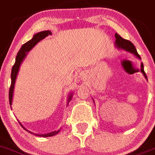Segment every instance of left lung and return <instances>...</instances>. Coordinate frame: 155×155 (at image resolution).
<instances>
[{
	"label": "left lung",
	"instance_id": "8db88e82",
	"mask_svg": "<svg viewBox=\"0 0 155 155\" xmlns=\"http://www.w3.org/2000/svg\"><path fill=\"white\" fill-rule=\"evenodd\" d=\"M115 38H116V41H115V45L117 46V48H120V49L124 50V51H127V52H130V53L133 54L135 56L137 57L138 58L140 59V56L139 55V54L137 53V51L136 48L134 45L133 43L131 41H128V40L124 39V38H123L120 35H118L117 33H116L115 34ZM140 71L143 73V76L145 77V79H147V76H146V73L144 72V69H143V63L141 62L140 64Z\"/></svg>",
	"mask_w": 155,
	"mask_h": 155
}]
</instances>
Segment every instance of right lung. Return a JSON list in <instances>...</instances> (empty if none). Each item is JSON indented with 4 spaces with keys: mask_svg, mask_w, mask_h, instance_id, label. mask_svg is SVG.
Returning <instances> with one entry per match:
<instances>
[{
    "mask_svg": "<svg viewBox=\"0 0 155 155\" xmlns=\"http://www.w3.org/2000/svg\"><path fill=\"white\" fill-rule=\"evenodd\" d=\"M51 35V32L50 31H41V32H38L37 34L33 36V38L30 41H28V42L25 43L21 46V48H20L19 51L18 52L17 54V56L16 58H15V65H13V67H12V74H11V78H12V83H11V86H10V90H9V103H10V106L12 105V99H13V93H14V88H15V81H16L17 79V76H18V71L19 69H20V66H21V64L22 63V62L24 61V59L25 58L26 55L28 53V51H30L33 47L37 44L38 42H39L41 40L44 39L45 38L47 37L48 35ZM72 93H70L68 97V104L67 105L69 104V102L70 101L72 97ZM20 123V122H19ZM21 126H22V124L20 123ZM22 127L24 129L27 130L28 132L29 133L32 134L36 135V136H38V137H51V136H54V135L57 134L58 132L60 131V130H55V131H52V132H50L48 134H34V133H31V131L28 130L26 128L22 126Z\"/></svg>",
    "mask_w": 155,
    "mask_h": 155,
    "instance_id": "obj_1",
    "label": "right lung"
}]
</instances>
